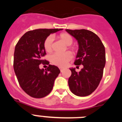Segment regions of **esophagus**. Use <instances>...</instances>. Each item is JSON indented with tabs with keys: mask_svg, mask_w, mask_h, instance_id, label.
<instances>
[{
	"mask_svg": "<svg viewBox=\"0 0 122 122\" xmlns=\"http://www.w3.org/2000/svg\"><path fill=\"white\" fill-rule=\"evenodd\" d=\"M60 70L61 72H63V70H64V69L62 68H60Z\"/></svg>",
	"mask_w": 122,
	"mask_h": 122,
	"instance_id": "1",
	"label": "esophagus"
}]
</instances>
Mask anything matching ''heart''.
<instances>
[{"label": "heart", "instance_id": "b5f03b06", "mask_svg": "<svg viewBox=\"0 0 122 122\" xmlns=\"http://www.w3.org/2000/svg\"><path fill=\"white\" fill-rule=\"evenodd\" d=\"M58 38L62 41L66 46H70L73 42V38L69 33H62L57 36ZM44 48L48 52H51L53 48V38L49 36L46 38L44 42ZM72 59V55L70 52H66L64 54H54L51 56V60L52 63L55 65L63 67L67 64L68 62Z\"/></svg>", "mask_w": 122, "mask_h": 122}]
</instances>
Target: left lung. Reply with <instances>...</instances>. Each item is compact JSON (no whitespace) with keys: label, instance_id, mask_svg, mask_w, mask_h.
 I'll return each mask as SVG.
<instances>
[{"label":"left lung","instance_id":"8db88e82","mask_svg":"<svg viewBox=\"0 0 122 122\" xmlns=\"http://www.w3.org/2000/svg\"><path fill=\"white\" fill-rule=\"evenodd\" d=\"M66 31L76 38L79 45L74 65H83L79 72H76L75 68H70L69 87L76 95L88 96L96 90L103 77L106 63L105 48L100 38L92 31L86 29H66Z\"/></svg>","mask_w":122,"mask_h":122}]
</instances>
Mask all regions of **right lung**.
Returning a JSON list of instances; mask_svg holds the SVG:
<instances>
[{
	"label": "right lung",
	"mask_w": 122,
	"mask_h": 122,
	"mask_svg": "<svg viewBox=\"0 0 122 122\" xmlns=\"http://www.w3.org/2000/svg\"><path fill=\"white\" fill-rule=\"evenodd\" d=\"M63 29H36L24 34L15 46L13 67L18 82L22 90L33 98L48 95L53 88L56 78L60 73L57 66L49 65L47 69L39 68L46 54L44 42L51 33Z\"/></svg>",
	"instance_id": "right-lung-1"
}]
</instances>
